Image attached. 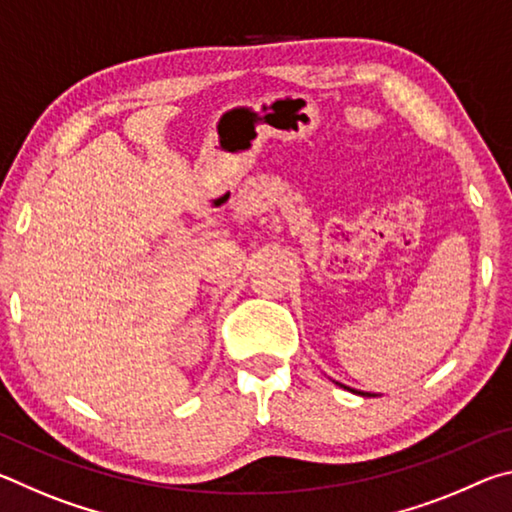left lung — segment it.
Here are the masks:
<instances>
[{
    "mask_svg": "<svg viewBox=\"0 0 512 512\" xmlns=\"http://www.w3.org/2000/svg\"><path fill=\"white\" fill-rule=\"evenodd\" d=\"M336 384H339V381H336ZM339 386H343V384H339ZM343 388H348V386H343ZM348 391H352V388H348ZM352 393H359V391H352ZM361 395H366V393H361Z\"/></svg>",
    "mask_w": 512,
    "mask_h": 512,
    "instance_id": "left-lung-1",
    "label": "left lung"
}]
</instances>
